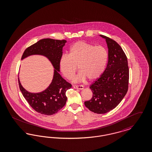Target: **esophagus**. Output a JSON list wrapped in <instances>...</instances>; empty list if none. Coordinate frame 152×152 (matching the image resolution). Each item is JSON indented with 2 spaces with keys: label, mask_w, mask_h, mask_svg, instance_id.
Returning <instances> with one entry per match:
<instances>
[{
  "label": "esophagus",
  "mask_w": 152,
  "mask_h": 152,
  "mask_svg": "<svg viewBox=\"0 0 152 152\" xmlns=\"http://www.w3.org/2000/svg\"><path fill=\"white\" fill-rule=\"evenodd\" d=\"M73 87L74 88L79 89V90H83L84 88V86L82 85H74Z\"/></svg>",
  "instance_id": "obj_1"
}]
</instances>
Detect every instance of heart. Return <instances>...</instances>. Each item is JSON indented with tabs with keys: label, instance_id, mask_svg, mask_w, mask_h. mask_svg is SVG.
Instances as JSON below:
<instances>
[{
	"label": "heart",
	"instance_id": "obj_1",
	"mask_svg": "<svg viewBox=\"0 0 152 152\" xmlns=\"http://www.w3.org/2000/svg\"><path fill=\"white\" fill-rule=\"evenodd\" d=\"M108 58V52L104 47L78 41L71 46L69 54H64L61 57L59 67L66 78L71 79L78 66L80 72L74 79L75 82L86 78L94 80L104 73Z\"/></svg>",
	"mask_w": 152,
	"mask_h": 152
}]
</instances>
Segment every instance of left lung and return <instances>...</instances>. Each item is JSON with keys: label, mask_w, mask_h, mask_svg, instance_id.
I'll use <instances>...</instances> for the list:
<instances>
[{"label": "left lung", "mask_w": 152, "mask_h": 152, "mask_svg": "<svg viewBox=\"0 0 152 152\" xmlns=\"http://www.w3.org/2000/svg\"><path fill=\"white\" fill-rule=\"evenodd\" d=\"M100 36L106 39L108 63L104 73L90 86L93 97L85 102V105L92 112L103 114L116 107L125 96L128 88L129 68L121 47L107 36Z\"/></svg>", "instance_id": "8db88e82"}]
</instances>
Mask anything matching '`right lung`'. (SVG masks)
<instances>
[{
	"instance_id": "obj_1",
	"label": "right lung",
	"mask_w": 152,
	"mask_h": 152,
	"mask_svg": "<svg viewBox=\"0 0 152 152\" xmlns=\"http://www.w3.org/2000/svg\"><path fill=\"white\" fill-rule=\"evenodd\" d=\"M66 40L44 39L27 48L21 59L32 55H42L50 61L54 70L53 79L49 86L39 93L28 92L21 86L18 78L20 91L31 107L36 112L45 115H52L65 105L66 91L72 85L66 82L59 74V60L62 56L63 47Z\"/></svg>"
}]
</instances>
